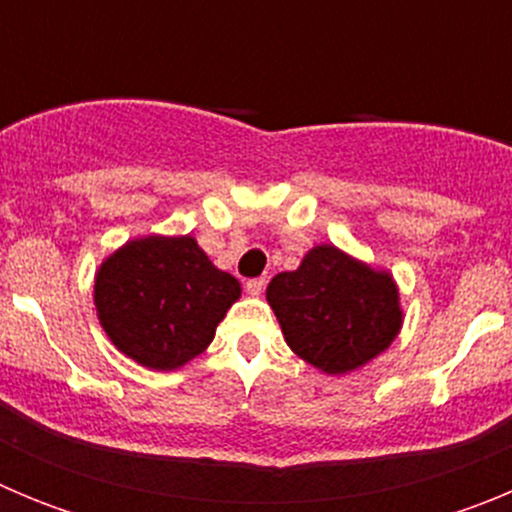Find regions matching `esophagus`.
<instances>
[{
	"instance_id": "obj_1",
	"label": "esophagus",
	"mask_w": 512,
	"mask_h": 512,
	"mask_svg": "<svg viewBox=\"0 0 512 512\" xmlns=\"http://www.w3.org/2000/svg\"><path fill=\"white\" fill-rule=\"evenodd\" d=\"M264 287H266V279L264 277H259V279H248L246 282V292L251 297H259L261 292H264Z\"/></svg>"
}]
</instances>
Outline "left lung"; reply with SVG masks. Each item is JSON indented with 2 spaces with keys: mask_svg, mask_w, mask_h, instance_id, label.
Instances as JSON below:
<instances>
[{
  "mask_svg": "<svg viewBox=\"0 0 512 512\" xmlns=\"http://www.w3.org/2000/svg\"><path fill=\"white\" fill-rule=\"evenodd\" d=\"M266 300L287 346L333 377L377 359L402 328L395 277L333 243L312 246L295 271L271 279Z\"/></svg>",
  "mask_w": 512,
  "mask_h": 512,
  "instance_id": "obj_1",
  "label": "left lung"
}]
</instances>
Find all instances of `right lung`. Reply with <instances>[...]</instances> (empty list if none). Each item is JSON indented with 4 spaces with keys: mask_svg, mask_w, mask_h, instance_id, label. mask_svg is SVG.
Segmentation results:
<instances>
[{
    "mask_svg": "<svg viewBox=\"0 0 512 512\" xmlns=\"http://www.w3.org/2000/svg\"><path fill=\"white\" fill-rule=\"evenodd\" d=\"M238 297L241 282L217 269L192 235L133 238L94 274V307L107 338L156 372L200 356Z\"/></svg>",
    "mask_w": 512,
    "mask_h": 512,
    "instance_id": "obj_1",
    "label": "right lung"
}]
</instances>
